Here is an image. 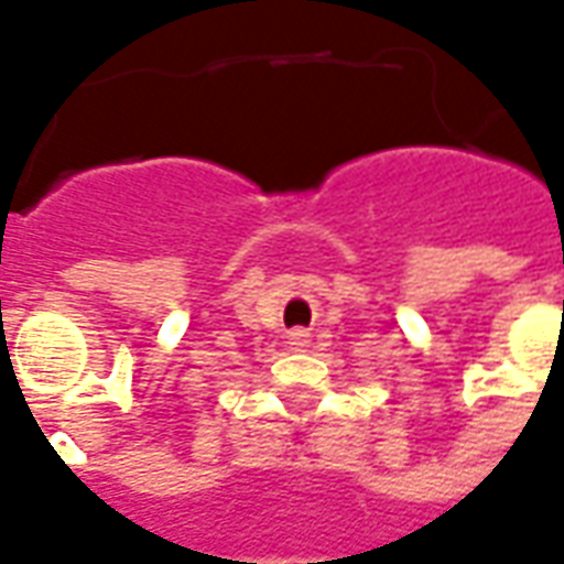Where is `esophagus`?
I'll list each match as a JSON object with an SVG mask.
<instances>
[{
  "instance_id": "34e87169",
  "label": "esophagus",
  "mask_w": 564,
  "mask_h": 564,
  "mask_svg": "<svg viewBox=\"0 0 564 564\" xmlns=\"http://www.w3.org/2000/svg\"><path fill=\"white\" fill-rule=\"evenodd\" d=\"M307 341H311V335L302 329H295L293 335H290V344H293L295 350H302V347H307Z\"/></svg>"
}]
</instances>
